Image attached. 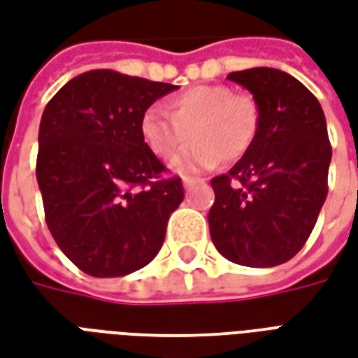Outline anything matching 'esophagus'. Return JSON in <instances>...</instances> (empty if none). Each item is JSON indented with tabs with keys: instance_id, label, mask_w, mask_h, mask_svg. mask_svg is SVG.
I'll use <instances>...</instances> for the list:
<instances>
[{
	"instance_id": "1",
	"label": "esophagus",
	"mask_w": 358,
	"mask_h": 358,
	"mask_svg": "<svg viewBox=\"0 0 358 358\" xmlns=\"http://www.w3.org/2000/svg\"><path fill=\"white\" fill-rule=\"evenodd\" d=\"M201 182H205V180L203 178H193V176H184V178H182V184H184V187H193L195 186V184H201Z\"/></svg>"
}]
</instances>
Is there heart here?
Instances as JSON below:
<instances>
[{
  "mask_svg": "<svg viewBox=\"0 0 358 358\" xmlns=\"http://www.w3.org/2000/svg\"><path fill=\"white\" fill-rule=\"evenodd\" d=\"M171 113L148 108L140 117V134L157 157L172 159L176 172L210 169L220 161H239L260 134L262 110L252 94H237L227 85H197L169 100Z\"/></svg>",
  "mask_w": 358,
  "mask_h": 358,
  "instance_id": "b5f03b06",
  "label": "heart"
}]
</instances>
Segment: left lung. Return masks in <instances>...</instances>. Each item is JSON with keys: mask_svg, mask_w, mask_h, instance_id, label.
<instances>
[{"mask_svg": "<svg viewBox=\"0 0 358 358\" xmlns=\"http://www.w3.org/2000/svg\"><path fill=\"white\" fill-rule=\"evenodd\" d=\"M227 79L258 100L262 127L252 150L210 182V239L233 264L280 266L306 245L327 201V119L313 92L287 71L250 68Z\"/></svg>", "mask_w": 358, "mask_h": 358, "instance_id": "1", "label": "left lung"}]
</instances>
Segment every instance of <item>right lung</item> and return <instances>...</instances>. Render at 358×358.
Instances as JSON below:
<instances>
[{
	"instance_id": "obj_1",
	"label": "right lung",
	"mask_w": 358,
	"mask_h": 358,
	"mask_svg": "<svg viewBox=\"0 0 358 358\" xmlns=\"http://www.w3.org/2000/svg\"><path fill=\"white\" fill-rule=\"evenodd\" d=\"M171 83L91 70L70 79L39 123L38 184L60 250L91 277H123L163 246L184 199L180 178L145 145L140 117Z\"/></svg>"
}]
</instances>
